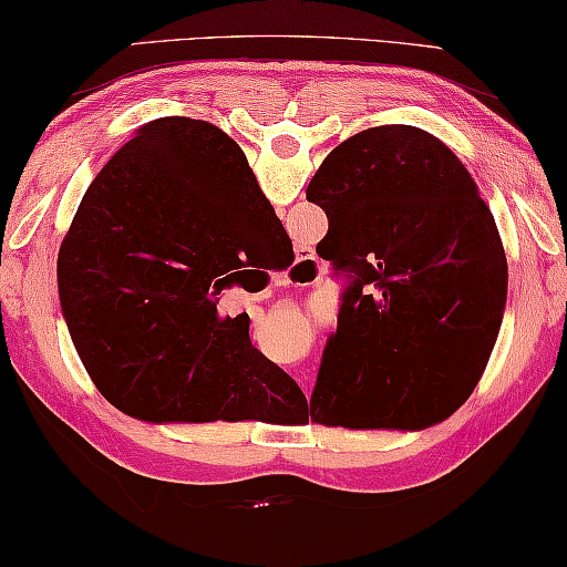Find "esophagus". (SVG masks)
Masks as SVG:
<instances>
[{
	"label": "esophagus",
	"instance_id": "34e87169",
	"mask_svg": "<svg viewBox=\"0 0 567 567\" xmlns=\"http://www.w3.org/2000/svg\"><path fill=\"white\" fill-rule=\"evenodd\" d=\"M315 268H317V264H315V258H309V256H299L297 258V264H293V276H311L315 274Z\"/></svg>",
	"mask_w": 567,
	"mask_h": 567
}]
</instances>
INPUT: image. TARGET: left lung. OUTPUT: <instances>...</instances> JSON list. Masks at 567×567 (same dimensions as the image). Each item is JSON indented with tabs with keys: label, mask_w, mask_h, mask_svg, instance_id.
Instances as JSON below:
<instances>
[{
	"label": "left lung",
	"mask_w": 567,
	"mask_h": 567,
	"mask_svg": "<svg viewBox=\"0 0 567 567\" xmlns=\"http://www.w3.org/2000/svg\"><path fill=\"white\" fill-rule=\"evenodd\" d=\"M330 219L319 258L342 278L311 422L420 430L471 396L502 324L506 256L465 166L412 125L334 147L307 186Z\"/></svg>",
	"instance_id": "1"
}]
</instances>
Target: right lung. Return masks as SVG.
<instances>
[{"mask_svg": "<svg viewBox=\"0 0 567 567\" xmlns=\"http://www.w3.org/2000/svg\"><path fill=\"white\" fill-rule=\"evenodd\" d=\"M286 233L245 155L215 125L161 117L106 161L59 252V291L102 396L145 422L264 420L303 406L219 291ZM271 401L268 402L267 399Z\"/></svg>", "mask_w": 567, "mask_h": 567, "instance_id": "obj_1", "label": "right lung"}]
</instances>
